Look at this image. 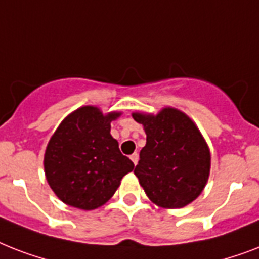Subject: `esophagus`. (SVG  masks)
<instances>
[{
    "instance_id": "esophagus-1",
    "label": "esophagus",
    "mask_w": 259,
    "mask_h": 259,
    "mask_svg": "<svg viewBox=\"0 0 259 259\" xmlns=\"http://www.w3.org/2000/svg\"><path fill=\"white\" fill-rule=\"evenodd\" d=\"M130 160L133 161L134 165H137V162H138V154L137 153H133L132 156H130Z\"/></svg>"
}]
</instances>
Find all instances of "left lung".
I'll use <instances>...</instances> for the list:
<instances>
[{
  "mask_svg": "<svg viewBox=\"0 0 259 259\" xmlns=\"http://www.w3.org/2000/svg\"><path fill=\"white\" fill-rule=\"evenodd\" d=\"M146 133L134 169L146 196L162 208H181L204 189L211 169L209 148L185 113L164 107L156 115L132 114Z\"/></svg>",
  "mask_w": 259,
  "mask_h": 259,
  "instance_id": "left-lung-1",
  "label": "left lung"
}]
</instances>
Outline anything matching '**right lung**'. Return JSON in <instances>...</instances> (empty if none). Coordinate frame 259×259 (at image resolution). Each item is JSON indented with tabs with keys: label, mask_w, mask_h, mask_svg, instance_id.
<instances>
[{
	"label": "right lung",
	"mask_w": 259,
	"mask_h": 259,
	"mask_svg": "<svg viewBox=\"0 0 259 259\" xmlns=\"http://www.w3.org/2000/svg\"><path fill=\"white\" fill-rule=\"evenodd\" d=\"M121 114L82 106L52 134L44 154V172L51 189L67 205L84 211L101 207L115 193L122 177L134 169L110 134V123Z\"/></svg>",
	"instance_id": "right-lung-1"
}]
</instances>
